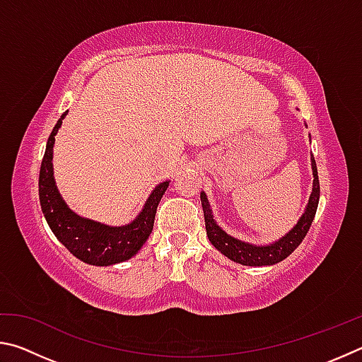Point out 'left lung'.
Segmentation results:
<instances>
[{
    "mask_svg": "<svg viewBox=\"0 0 362 362\" xmlns=\"http://www.w3.org/2000/svg\"><path fill=\"white\" fill-rule=\"evenodd\" d=\"M311 169H313V189H311L308 204L305 207V212L298 218L292 230L281 236L279 240L268 243V244H252L238 240L226 233L220 226L211 209L209 201L204 192H201V204L204 211V222H206V233L209 241L214 244V247L220 250L230 260L241 263L247 267H263V265H274L286 257H289L293 250L298 247V244L303 241V238L308 233L313 218L316 216L317 203H320V179H317V169L313 155H311Z\"/></svg>",
    "mask_w": 362,
    "mask_h": 362,
    "instance_id": "1",
    "label": "left lung"
}]
</instances>
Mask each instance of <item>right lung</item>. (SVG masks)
I'll list each match as a JSON object with an SVG mask.
<instances>
[{"label":"right lung","instance_id":"add662e5","mask_svg":"<svg viewBox=\"0 0 362 362\" xmlns=\"http://www.w3.org/2000/svg\"><path fill=\"white\" fill-rule=\"evenodd\" d=\"M65 112L54 126L47 139L45 158L40 169V204L47 225L54 235L76 259L95 267H108L115 263L126 262L136 255L145 241L148 240L155 223L156 207L164 192L169 187V180L159 183L146 199L144 209L132 222L112 226L95 220L84 218L73 212L60 196L54 180L52 170V148L56 134L62 126Z\"/></svg>","mask_w":362,"mask_h":362}]
</instances>
